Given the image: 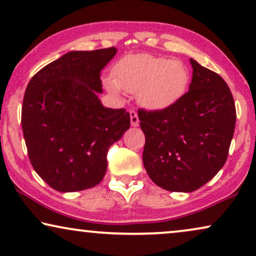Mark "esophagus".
Instances as JSON below:
<instances>
[{
  "label": "esophagus",
  "mask_w": 256,
  "mask_h": 256,
  "mask_svg": "<svg viewBox=\"0 0 256 256\" xmlns=\"http://www.w3.org/2000/svg\"><path fill=\"white\" fill-rule=\"evenodd\" d=\"M130 117H131V125L134 126V128H137V126L139 125V118H138L137 112L131 110L130 111Z\"/></svg>",
  "instance_id": "34e87169"
}]
</instances>
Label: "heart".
<instances>
[{
  "label": "heart",
  "instance_id": "heart-1",
  "mask_svg": "<svg viewBox=\"0 0 256 256\" xmlns=\"http://www.w3.org/2000/svg\"><path fill=\"white\" fill-rule=\"evenodd\" d=\"M190 80L188 68L182 60L139 54L119 60L114 78L104 80V85L112 94L122 90L137 94L138 103L146 110L162 111L185 96Z\"/></svg>",
  "mask_w": 256,
  "mask_h": 256
}]
</instances>
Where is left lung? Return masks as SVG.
I'll list each match as a JSON object with an SVG mask.
<instances>
[{
	"label": "left lung",
	"instance_id": "left-lung-1",
	"mask_svg": "<svg viewBox=\"0 0 256 256\" xmlns=\"http://www.w3.org/2000/svg\"><path fill=\"white\" fill-rule=\"evenodd\" d=\"M190 62L192 83L178 103L162 111H138L146 172L171 192H193L222 168L236 120L226 82L196 60Z\"/></svg>",
	"mask_w": 256,
	"mask_h": 256
}]
</instances>
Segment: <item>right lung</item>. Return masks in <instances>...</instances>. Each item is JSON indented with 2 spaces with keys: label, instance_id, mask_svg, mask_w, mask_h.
<instances>
[{
  "label": "right lung",
  "instance_id": "add662e5",
  "mask_svg": "<svg viewBox=\"0 0 256 256\" xmlns=\"http://www.w3.org/2000/svg\"><path fill=\"white\" fill-rule=\"evenodd\" d=\"M116 48L70 51L40 69L26 86L22 128L37 174L58 192L91 188L103 180L106 153L130 128L125 108L103 106L100 71Z\"/></svg>",
  "mask_w": 256,
  "mask_h": 256
}]
</instances>
